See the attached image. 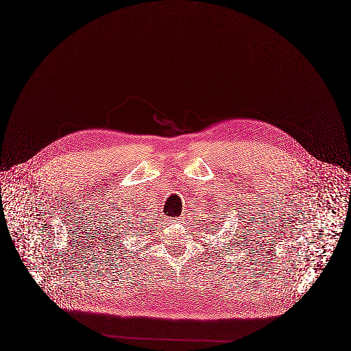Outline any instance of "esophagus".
Instances as JSON below:
<instances>
[{
    "label": "esophagus",
    "instance_id": "esophagus-1",
    "mask_svg": "<svg viewBox=\"0 0 351 351\" xmlns=\"http://www.w3.org/2000/svg\"><path fill=\"white\" fill-rule=\"evenodd\" d=\"M178 220H179V219H176V217H175V219H173V220H172V221H178Z\"/></svg>",
    "mask_w": 351,
    "mask_h": 351
}]
</instances>
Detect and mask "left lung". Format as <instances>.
Masks as SVG:
<instances>
[{"instance_id":"8db88e82","label":"left lung","mask_w":351,"mask_h":351,"mask_svg":"<svg viewBox=\"0 0 351 351\" xmlns=\"http://www.w3.org/2000/svg\"><path fill=\"white\" fill-rule=\"evenodd\" d=\"M214 211H215V210H214Z\"/></svg>"}]
</instances>
